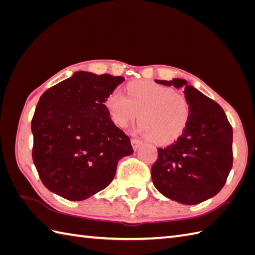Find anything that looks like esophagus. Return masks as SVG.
Masks as SVG:
<instances>
[{
  "label": "esophagus",
  "mask_w": 255,
  "mask_h": 255,
  "mask_svg": "<svg viewBox=\"0 0 255 255\" xmlns=\"http://www.w3.org/2000/svg\"><path fill=\"white\" fill-rule=\"evenodd\" d=\"M141 141H140V140H138V139H131V144H132V148L134 149V150H137V149H139V147L140 145H141Z\"/></svg>",
  "instance_id": "esophagus-1"
}]
</instances>
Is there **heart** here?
I'll return each mask as SVG.
<instances>
[{
	"instance_id": "obj_1",
	"label": "heart",
	"mask_w": 255,
	"mask_h": 255,
	"mask_svg": "<svg viewBox=\"0 0 255 255\" xmlns=\"http://www.w3.org/2000/svg\"><path fill=\"white\" fill-rule=\"evenodd\" d=\"M105 106L112 121L122 128L139 114L137 132L158 143L170 142L180 136L191 114L185 96L151 81H132L127 85V95L113 91L106 97Z\"/></svg>"
}]
</instances>
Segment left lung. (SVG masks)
<instances>
[{"label":"left lung","mask_w":255,"mask_h":255,"mask_svg":"<svg viewBox=\"0 0 255 255\" xmlns=\"http://www.w3.org/2000/svg\"><path fill=\"white\" fill-rule=\"evenodd\" d=\"M184 89L191 114L183 133L174 142L159 148L151 169L155 188L165 197L195 205L217 195L232 167V127L218 103L187 81L155 80Z\"/></svg>","instance_id":"8db88e82"}]
</instances>
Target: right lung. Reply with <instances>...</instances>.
<instances>
[{
  "mask_svg": "<svg viewBox=\"0 0 255 255\" xmlns=\"http://www.w3.org/2000/svg\"><path fill=\"white\" fill-rule=\"evenodd\" d=\"M123 77L77 71L40 96L31 121L32 160L44 185L68 200L107 187L133 150L105 106Z\"/></svg>",
  "mask_w": 255,
  "mask_h": 255,
  "instance_id": "add662e5",
  "label": "right lung"
}]
</instances>
